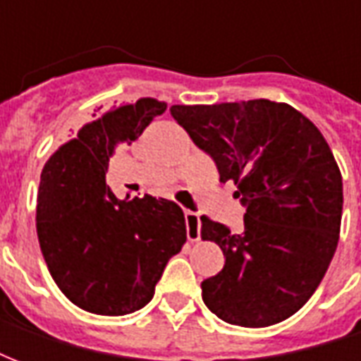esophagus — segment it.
<instances>
[{
  "label": "esophagus",
  "instance_id": "1",
  "mask_svg": "<svg viewBox=\"0 0 361 361\" xmlns=\"http://www.w3.org/2000/svg\"><path fill=\"white\" fill-rule=\"evenodd\" d=\"M185 228H188L189 242H197L201 238V219L197 212L185 211Z\"/></svg>",
  "mask_w": 361,
  "mask_h": 361
}]
</instances>
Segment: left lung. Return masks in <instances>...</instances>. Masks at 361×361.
<instances>
[{"label": "left lung", "mask_w": 361, "mask_h": 361, "mask_svg": "<svg viewBox=\"0 0 361 361\" xmlns=\"http://www.w3.org/2000/svg\"><path fill=\"white\" fill-rule=\"evenodd\" d=\"M170 114L245 207L242 234L201 216L203 240L226 257L201 282L204 305L255 329L294 315L321 284L341 234L342 176L325 137L292 106L265 98Z\"/></svg>", "instance_id": "1"}]
</instances>
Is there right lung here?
Wrapping results in <instances>:
<instances>
[{"mask_svg": "<svg viewBox=\"0 0 361 361\" xmlns=\"http://www.w3.org/2000/svg\"><path fill=\"white\" fill-rule=\"evenodd\" d=\"M166 102L141 98L106 111L59 147L40 176L36 232L51 279L81 310L127 315L152 300L166 263L188 240L168 199L119 201L106 185L114 149L131 142Z\"/></svg>", "mask_w": 361, "mask_h": 361, "instance_id": "1", "label": "right lung"}]
</instances>
